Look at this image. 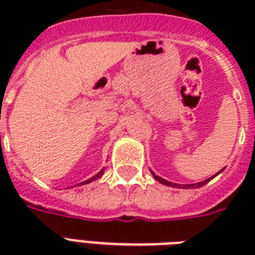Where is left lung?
I'll return each instance as SVG.
<instances>
[{
  "instance_id": "obj_1",
  "label": "left lung",
  "mask_w": 255,
  "mask_h": 255,
  "mask_svg": "<svg viewBox=\"0 0 255 255\" xmlns=\"http://www.w3.org/2000/svg\"><path fill=\"white\" fill-rule=\"evenodd\" d=\"M222 169L218 172V173H221ZM218 173H216L214 176H217ZM152 174H153V177H155V180H157L159 182H161V184H164V185H168V186H173V188H182V189H190V188H201L202 185H205V184H208V182L212 180V178L214 177H210V178H206V180H204V181H200V182H196V184H184V185H181V184H174V182H170V181H167V180H164V178H161L160 176H157V174H155L153 172H152Z\"/></svg>"
}]
</instances>
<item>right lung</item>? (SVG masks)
<instances>
[{"label": "right lung", "instance_id": "1", "mask_svg": "<svg viewBox=\"0 0 255 255\" xmlns=\"http://www.w3.org/2000/svg\"><path fill=\"white\" fill-rule=\"evenodd\" d=\"M103 173H104V168H103V169H102V170H100L99 173L95 174V176H94V177L88 178V180H86V181H83V182H79V184H78V185H85V184H88V182L95 181V180H98V178L102 177V176H103Z\"/></svg>", "mask_w": 255, "mask_h": 255}]
</instances>
